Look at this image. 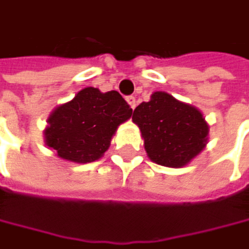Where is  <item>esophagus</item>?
<instances>
[{"label":"esophagus","mask_w":249,"mask_h":249,"mask_svg":"<svg viewBox=\"0 0 249 249\" xmlns=\"http://www.w3.org/2000/svg\"><path fill=\"white\" fill-rule=\"evenodd\" d=\"M126 102L129 104V107L134 109L135 108V98L134 96H126Z\"/></svg>","instance_id":"obj_1"}]
</instances>
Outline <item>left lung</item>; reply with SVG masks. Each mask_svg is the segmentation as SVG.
<instances>
[{
  "mask_svg": "<svg viewBox=\"0 0 249 249\" xmlns=\"http://www.w3.org/2000/svg\"><path fill=\"white\" fill-rule=\"evenodd\" d=\"M132 121L141 129L148 157L166 167L186 166L206 144L208 124L200 111L166 92H154L140 104Z\"/></svg>",
  "mask_w": 249,
  "mask_h": 249,
  "instance_id": "8db88e82",
  "label": "left lung"
}]
</instances>
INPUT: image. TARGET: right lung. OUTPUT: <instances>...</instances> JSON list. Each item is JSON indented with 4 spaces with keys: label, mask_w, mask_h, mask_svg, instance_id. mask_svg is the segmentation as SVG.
I'll return each instance as SVG.
<instances>
[{
    "label": "right lung",
    "mask_w": 249,
    "mask_h": 249,
    "mask_svg": "<svg viewBox=\"0 0 249 249\" xmlns=\"http://www.w3.org/2000/svg\"><path fill=\"white\" fill-rule=\"evenodd\" d=\"M131 114L132 109L117 90L102 93L96 88H85L53 111L44 131L46 144L65 160L95 161L108 150L118 125Z\"/></svg>",
    "instance_id": "right-lung-1"
}]
</instances>
